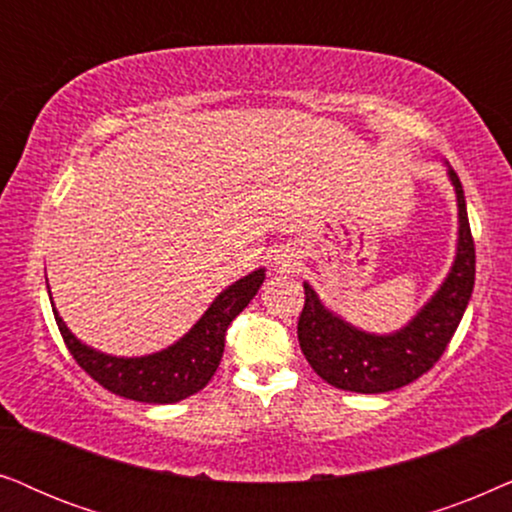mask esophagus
I'll use <instances>...</instances> for the list:
<instances>
[{"label": "esophagus", "instance_id": "34e87169", "mask_svg": "<svg viewBox=\"0 0 512 512\" xmlns=\"http://www.w3.org/2000/svg\"><path fill=\"white\" fill-rule=\"evenodd\" d=\"M278 264H285V267H288V260H285V257H278Z\"/></svg>", "mask_w": 512, "mask_h": 512}]
</instances>
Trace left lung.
Returning <instances> with one entry per match:
<instances>
[{"instance_id":"obj_1","label":"left lung","mask_w":512,"mask_h":512,"mask_svg":"<svg viewBox=\"0 0 512 512\" xmlns=\"http://www.w3.org/2000/svg\"><path fill=\"white\" fill-rule=\"evenodd\" d=\"M459 206V241L449 274L417 316L391 335L358 330L320 302L304 283V309L297 323L302 353L327 384L353 393H388L431 370L459 327L475 285V243L459 175L447 170Z\"/></svg>"}]
</instances>
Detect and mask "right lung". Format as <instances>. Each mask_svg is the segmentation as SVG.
Returning a JSON list of instances; mask_svg holds the SVG:
<instances>
[{
  "label": "right lung",
  "mask_w": 512,
  "mask_h": 512,
  "mask_svg": "<svg viewBox=\"0 0 512 512\" xmlns=\"http://www.w3.org/2000/svg\"><path fill=\"white\" fill-rule=\"evenodd\" d=\"M262 283L264 269H255L241 281L231 283L227 290L215 297V302L208 306V311L196 320V325L185 337L177 339L168 349L140 358L109 356V353L95 351L79 342L65 325V320L60 318L53 299L51 306L60 335L81 370H86V374H91L100 386L121 398L149 405H168L180 403L208 384L222 360L227 327L250 304Z\"/></svg>",
  "instance_id": "obj_1"
}]
</instances>
